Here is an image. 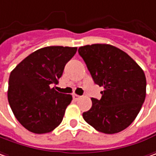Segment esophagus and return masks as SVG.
<instances>
[{"mask_svg":"<svg viewBox=\"0 0 156 156\" xmlns=\"http://www.w3.org/2000/svg\"><path fill=\"white\" fill-rule=\"evenodd\" d=\"M72 98H73V100H75V101H77V100H78L79 98H81V96H79V95H77V94H73V96H72Z\"/></svg>","mask_w":156,"mask_h":156,"instance_id":"esophagus-1","label":"esophagus"}]
</instances>
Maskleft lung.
<instances>
[{"instance_id": "1", "label": "left lung", "mask_w": 156, "mask_h": 156, "mask_svg": "<svg viewBox=\"0 0 156 156\" xmlns=\"http://www.w3.org/2000/svg\"><path fill=\"white\" fill-rule=\"evenodd\" d=\"M95 84L104 88L100 99L83 112L85 121L97 131L116 133L131 125L146 97L144 71L126 52L110 44L78 48Z\"/></svg>"}]
</instances>
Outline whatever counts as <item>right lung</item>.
<instances>
[{"label":"right lung","mask_w":156,"mask_h":156,"mask_svg":"<svg viewBox=\"0 0 156 156\" xmlns=\"http://www.w3.org/2000/svg\"><path fill=\"white\" fill-rule=\"evenodd\" d=\"M77 47L49 46L29 55L11 71L8 99L12 112L24 127L34 133L53 131L62 122L71 94L58 92L65 65Z\"/></svg>","instance_id":"right-lung-1"}]
</instances>
